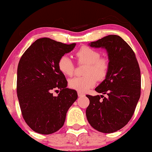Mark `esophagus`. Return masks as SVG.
Segmentation results:
<instances>
[{
    "instance_id": "obj_1",
    "label": "esophagus",
    "mask_w": 152,
    "mask_h": 152,
    "mask_svg": "<svg viewBox=\"0 0 152 152\" xmlns=\"http://www.w3.org/2000/svg\"><path fill=\"white\" fill-rule=\"evenodd\" d=\"M78 96H79V97L84 96H85V94L81 93V92H80V91H78Z\"/></svg>"
}]
</instances>
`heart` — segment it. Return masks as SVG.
Returning <instances> with one entry per match:
<instances>
[{
    "mask_svg": "<svg viewBox=\"0 0 152 152\" xmlns=\"http://www.w3.org/2000/svg\"><path fill=\"white\" fill-rule=\"evenodd\" d=\"M78 62L86 64L83 76H76L70 79L69 85L72 89L78 91H86L96 84V80H103L109 71V60L101 58L98 50L88 46H82L76 53ZM58 69L66 76H71L74 74L75 66L69 56H64L59 59Z\"/></svg>",
    "mask_w": 152,
    "mask_h": 152,
    "instance_id": "b5f03b06",
    "label": "heart"
}]
</instances>
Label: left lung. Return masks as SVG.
Returning <instances> with one entry per match:
<instances>
[{
    "label": "left lung",
    "instance_id": "1",
    "mask_svg": "<svg viewBox=\"0 0 152 152\" xmlns=\"http://www.w3.org/2000/svg\"><path fill=\"white\" fill-rule=\"evenodd\" d=\"M89 46L105 48L109 67L106 78L95 88L107 97L86 95L90 101L86 118L96 130L113 133L126 126L133 116L141 95L140 69L133 50L120 36L109 35Z\"/></svg>",
    "mask_w": 152,
    "mask_h": 152
}]
</instances>
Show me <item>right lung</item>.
I'll list each match as a JSON object with an SVG mask.
<instances>
[{"instance_id":"add662e5","label":"right lung","mask_w":152,"mask_h":152,"mask_svg":"<svg viewBox=\"0 0 152 152\" xmlns=\"http://www.w3.org/2000/svg\"><path fill=\"white\" fill-rule=\"evenodd\" d=\"M75 46L76 43L39 38L19 61L17 96L22 116L38 134H50L60 129L68 110L78 98L76 91L66 88L68 82L58 66L59 59ZM58 90L59 95L54 97L52 91Z\"/></svg>"}]
</instances>
